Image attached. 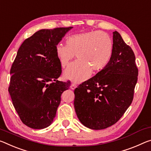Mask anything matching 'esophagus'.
<instances>
[{
    "label": "esophagus",
    "instance_id": "34e87169",
    "mask_svg": "<svg viewBox=\"0 0 151 151\" xmlns=\"http://www.w3.org/2000/svg\"><path fill=\"white\" fill-rule=\"evenodd\" d=\"M77 87V85H76L75 83H72L71 84V85H70V88H71V89H73V90H74L75 89V88Z\"/></svg>",
    "mask_w": 151,
    "mask_h": 151
}]
</instances>
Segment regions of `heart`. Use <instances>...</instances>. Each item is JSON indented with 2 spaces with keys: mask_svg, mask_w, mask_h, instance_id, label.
Here are the masks:
<instances>
[{
  "mask_svg": "<svg viewBox=\"0 0 151 151\" xmlns=\"http://www.w3.org/2000/svg\"><path fill=\"white\" fill-rule=\"evenodd\" d=\"M66 45L58 44L56 54L61 66L65 68L75 58L64 72V76L76 83L84 81L91 72L102 70L109 63L113 53V42L107 33L90 31L75 34L67 38Z\"/></svg>",
  "mask_w": 151,
  "mask_h": 151,
  "instance_id": "1",
  "label": "heart"
}]
</instances>
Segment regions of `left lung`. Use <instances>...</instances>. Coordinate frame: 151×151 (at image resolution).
<instances>
[{"mask_svg": "<svg viewBox=\"0 0 151 151\" xmlns=\"http://www.w3.org/2000/svg\"><path fill=\"white\" fill-rule=\"evenodd\" d=\"M138 75L133 50L116 31L109 63L74 91V106L81 122L93 130L116 124L132 102Z\"/></svg>", "mask_w": 151, "mask_h": 151, "instance_id": "obj_1", "label": "left lung"}]
</instances>
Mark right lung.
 <instances>
[{
  "label": "right lung",
  "mask_w": 151,
  "mask_h": 151,
  "mask_svg": "<svg viewBox=\"0 0 151 151\" xmlns=\"http://www.w3.org/2000/svg\"><path fill=\"white\" fill-rule=\"evenodd\" d=\"M72 27L41 29L28 37L12 64L9 92L22 122L33 129L52 123L70 81H58L62 67L56 47Z\"/></svg>",
  "instance_id": "add662e5"
}]
</instances>
